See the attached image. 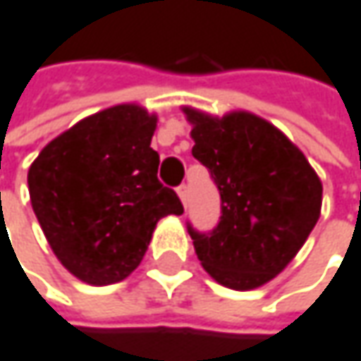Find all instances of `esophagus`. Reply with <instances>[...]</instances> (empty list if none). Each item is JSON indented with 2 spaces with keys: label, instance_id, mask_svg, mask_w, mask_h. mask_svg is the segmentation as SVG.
I'll use <instances>...</instances> for the list:
<instances>
[{
  "label": "esophagus",
  "instance_id": "1",
  "mask_svg": "<svg viewBox=\"0 0 361 361\" xmlns=\"http://www.w3.org/2000/svg\"><path fill=\"white\" fill-rule=\"evenodd\" d=\"M188 194H190L188 185H185V183H181L180 188H178V196H180V200L183 206H188Z\"/></svg>",
  "mask_w": 361,
  "mask_h": 361
}]
</instances>
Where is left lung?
<instances>
[{
    "mask_svg": "<svg viewBox=\"0 0 361 361\" xmlns=\"http://www.w3.org/2000/svg\"><path fill=\"white\" fill-rule=\"evenodd\" d=\"M192 155L221 192L210 233L188 224L202 267L226 288L253 290L286 267L321 216L323 183L302 151L251 112L210 116L183 106Z\"/></svg>",
    "mask_w": 361,
    "mask_h": 361,
    "instance_id": "1",
    "label": "left lung"
}]
</instances>
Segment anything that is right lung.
I'll return each mask as SVG.
<instances>
[{"label":"right lung","mask_w":361,"mask_h":361,"mask_svg":"<svg viewBox=\"0 0 361 361\" xmlns=\"http://www.w3.org/2000/svg\"><path fill=\"white\" fill-rule=\"evenodd\" d=\"M157 116L120 104L53 138L28 169L32 210L56 259L75 278L106 286L130 276L163 216L181 214L157 180Z\"/></svg>","instance_id":"add662e5"}]
</instances>
